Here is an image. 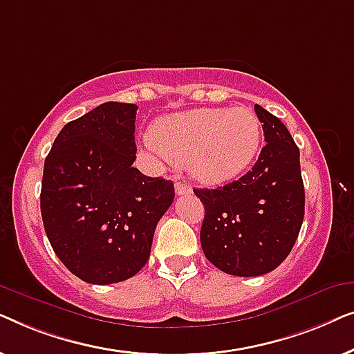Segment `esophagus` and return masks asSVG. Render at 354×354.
Listing matches in <instances>:
<instances>
[{
	"mask_svg": "<svg viewBox=\"0 0 354 354\" xmlns=\"http://www.w3.org/2000/svg\"><path fill=\"white\" fill-rule=\"evenodd\" d=\"M176 193H177V195H188V193H192V187L185 182H177L176 183Z\"/></svg>",
	"mask_w": 354,
	"mask_h": 354,
	"instance_id": "34e87169",
	"label": "esophagus"
}]
</instances>
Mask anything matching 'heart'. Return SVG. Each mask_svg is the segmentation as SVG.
<instances>
[{
	"mask_svg": "<svg viewBox=\"0 0 354 354\" xmlns=\"http://www.w3.org/2000/svg\"><path fill=\"white\" fill-rule=\"evenodd\" d=\"M263 127L253 109L200 108L166 115L149 129V142L164 158L187 162L205 185L240 177L258 156Z\"/></svg>",
	"mask_w": 354,
	"mask_h": 354,
	"instance_id": "obj_1",
	"label": "heart"
}]
</instances>
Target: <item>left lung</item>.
<instances>
[{
  "label": "left lung",
  "instance_id": "obj_1",
  "mask_svg": "<svg viewBox=\"0 0 354 354\" xmlns=\"http://www.w3.org/2000/svg\"><path fill=\"white\" fill-rule=\"evenodd\" d=\"M266 147L251 171L224 187L195 188L205 206L200 240L222 272L256 277L292 251L304 217L299 149L280 119L254 104Z\"/></svg>",
  "mask_w": 354,
  "mask_h": 354
}]
</instances>
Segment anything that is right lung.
Here are the masks:
<instances>
[{
  "mask_svg": "<svg viewBox=\"0 0 354 354\" xmlns=\"http://www.w3.org/2000/svg\"><path fill=\"white\" fill-rule=\"evenodd\" d=\"M137 104L108 101L66 124L43 167L41 219L72 274L122 282L147 264L153 235L174 201V183L133 167Z\"/></svg>",
  "mask_w": 354,
  "mask_h": 354,
  "instance_id": "right-lung-1",
  "label": "right lung"
}]
</instances>
